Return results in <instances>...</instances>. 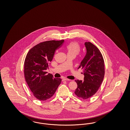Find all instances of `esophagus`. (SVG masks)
I'll return each instance as SVG.
<instances>
[{"label": "esophagus", "instance_id": "esophagus-1", "mask_svg": "<svg viewBox=\"0 0 130 130\" xmlns=\"http://www.w3.org/2000/svg\"><path fill=\"white\" fill-rule=\"evenodd\" d=\"M62 80L63 81H70L71 80V79H67V78H63L62 79Z\"/></svg>", "mask_w": 130, "mask_h": 130}]
</instances>
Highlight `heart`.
<instances>
[{
	"label": "heart",
	"instance_id": "heart-1",
	"mask_svg": "<svg viewBox=\"0 0 130 130\" xmlns=\"http://www.w3.org/2000/svg\"><path fill=\"white\" fill-rule=\"evenodd\" d=\"M67 54H73L76 56L80 52V47L77 42H72L66 46Z\"/></svg>",
	"mask_w": 130,
	"mask_h": 130
}]
</instances>
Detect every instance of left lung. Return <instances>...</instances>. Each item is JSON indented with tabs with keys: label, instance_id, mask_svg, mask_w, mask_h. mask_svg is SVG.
Instances as JSON below:
<instances>
[{
	"label": "left lung",
	"instance_id": "8db88e82",
	"mask_svg": "<svg viewBox=\"0 0 130 130\" xmlns=\"http://www.w3.org/2000/svg\"><path fill=\"white\" fill-rule=\"evenodd\" d=\"M86 54L81 61L79 68L83 69L84 81L75 80L78 87L75 94L83 99L89 98L98 90L104 78L105 69L102 54L94 45L86 42Z\"/></svg>",
	"mask_w": 130,
	"mask_h": 130
}]
</instances>
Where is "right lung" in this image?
<instances>
[{
  "label": "right lung",
  "instance_id": "right-lung-1",
  "mask_svg": "<svg viewBox=\"0 0 130 130\" xmlns=\"http://www.w3.org/2000/svg\"><path fill=\"white\" fill-rule=\"evenodd\" d=\"M64 41L50 40L40 43L28 52L24 62V76L33 95L40 101H46L55 93L61 82L46 71L53 59L55 51Z\"/></svg>",
  "mask_w": 130,
  "mask_h": 130
}]
</instances>
